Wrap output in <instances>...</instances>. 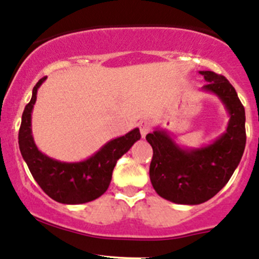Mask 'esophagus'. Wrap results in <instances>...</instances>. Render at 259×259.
<instances>
[{
	"label": "esophagus",
	"instance_id": "esophagus-1",
	"mask_svg": "<svg viewBox=\"0 0 259 259\" xmlns=\"http://www.w3.org/2000/svg\"><path fill=\"white\" fill-rule=\"evenodd\" d=\"M139 127H140L141 137L145 138L146 134H149L151 132V122L149 120H143L140 122V125H139Z\"/></svg>",
	"mask_w": 259,
	"mask_h": 259
}]
</instances>
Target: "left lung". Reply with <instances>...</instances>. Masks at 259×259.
Returning <instances> with one entry per match:
<instances>
[{
  "label": "left lung",
  "mask_w": 259,
  "mask_h": 259,
  "mask_svg": "<svg viewBox=\"0 0 259 259\" xmlns=\"http://www.w3.org/2000/svg\"><path fill=\"white\" fill-rule=\"evenodd\" d=\"M205 92L216 94L230 114L226 133L209 145L182 149L164 132L146 135L152 148L150 180L157 195L181 205H198L213 197L235 172L246 146V114L236 89L225 77L201 70Z\"/></svg>",
  "instance_id": "obj_1"
}]
</instances>
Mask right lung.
I'll use <instances>...</instances> for the list:
<instances>
[{"mask_svg": "<svg viewBox=\"0 0 259 259\" xmlns=\"http://www.w3.org/2000/svg\"><path fill=\"white\" fill-rule=\"evenodd\" d=\"M46 78L43 77L34 85L31 102L22 114L18 132L22 157L40 189L54 201L67 205L89 202L107 191L116 161L141 138L140 132L137 127L124 137L113 139L84 161L62 162L51 159L38 150L31 129V114L37 91Z\"/></svg>", "mask_w": 259, "mask_h": 259, "instance_id": "1", "label": "right lung"}]
</instances>
